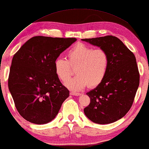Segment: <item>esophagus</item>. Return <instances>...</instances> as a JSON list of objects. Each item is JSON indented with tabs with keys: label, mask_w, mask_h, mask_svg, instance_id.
Instances as JSON below:
<instances>
[{
	"label": "esophagus",
	"mask_w": 149,
	"mask_h": 149,
	"mask_svg": "<svg viewBox=\"0 0 149 149\" xmlns=\"http://www.w3.org/2000/svg\"><path fill=\"white\" fill-rule=\"evenodd\" d=\"M70 95L79 96V95H81V93H77V92H74V91H71L70 92Z\"/></svg>",
	"instance_id": "obj_1"
}]
</instances>
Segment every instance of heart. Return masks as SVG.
I'll list each match as a JSON object with an SVG mask.
<instances>
[{"mask_svg":"<svg viewBox=\"0 0 149 149\" xmlns=\"http://www.w3.org/2000/svg\"><path fill=\"white\" fill-rule=\"evenodd\" d=\"M68 60L57 58L54 62V70L61 81L70 78V66H77V75L65 83L68 88L81 90L89 84L93 87L100 85L107 75L109 63L107 53L102 49H95L84 44H77L67 52Z\"/></svg>","mask_w":149,"mask_h":149,"instance_id":"heart-1","label":"heart"}]
</instances>
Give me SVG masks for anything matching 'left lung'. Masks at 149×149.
Masks as SVG:
<instances>
[{
  "label": "left lung",
  "instance_id": "1",
  "mask_svg": "<svg viewBox=\"0 0 149 149\" xmlns=\"http://www.w3.org/2000/svg\"><path fill=\"white\" fill-rule=\"evenodd\" d=\"M105 50L109 68L103 81L86 93L90 103L84 113L91 121L109 124L121 119L133 105L140 75L135 56L118 38L113 36L81 39Z\"/></svg>",
  "mask_w": 149,
  "mask_h": 149
}]
</instances>
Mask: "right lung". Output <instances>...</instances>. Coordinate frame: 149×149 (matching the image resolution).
Segmentation results:
<instances>
[{"label": "right lung", "instance_id": "obj_1", "mask_svg": "<svg viewBox=\"0 0 149 149\" xmlns=\"http://www.w3.org/2000/svg\"><path fill=\"white\" fill-rule=\"evenodd\" d=\"M77 40L75 38L34 36L13 56L8 89L24 119L38 125L50 122L70 95L54 70L60 54Z\"/></svg>", "mask_w": 149, "mask_h": 149}]
</instances>
